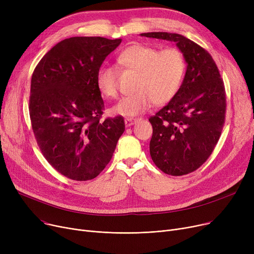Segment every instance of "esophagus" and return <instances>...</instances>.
I'll list each match as a JSON object with an SVG mask.
<instances>
[{
	"mask_svg": "<svg viewBox=\"0 0 254 254\" xmlns=\"http://www.w3.org/2000/svg\"><path fill=\"white\" fill-rule=\"evenodd\" d=\"M139 120V118H131V117H127L125 119V124H126V127H131L132 125H135L137 122Z\"/></svg>",
	"mask_w": 254,
	"mask_h": 254,
	"instance_id": "esophagus-1",
	"label": "esophagus"
}]
</instances>
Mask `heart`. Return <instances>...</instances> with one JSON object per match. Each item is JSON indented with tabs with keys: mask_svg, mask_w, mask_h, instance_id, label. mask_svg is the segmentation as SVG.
Listing matches in <instances>:
<instances>
[{
	"mask_svg": "<svg viewBox=\"0 0 254 254\" xmlns=\"http://www.w3.org/2000/svg\"><path fill=\"white\" fill-rule=\"evenodd\" d=\"M117 64L123 69L137 72L131 95L120 100L112 113L134 117L147 111L152 104L163 105L176 96L182 84L186 62L176 47L159 50L145 44H134L119 53ZM119 72L116 66L102 64L96 77V84L102 96L116 98Z\"/></svg>",
	"mask_w": 254,
	"mask_h": 254,
	"instance_id": "b5f03b06",
	"label": "heart"
}]
</instances>
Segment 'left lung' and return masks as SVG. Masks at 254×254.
<instances>
[{"label":"left lung","mask_w":254,"mask_h":254,"mask_svg":"<svg viewBox=\"0 0 254 254\" xmlns=\"http://www.w3.org/2000/svg\"><path fill=\"white\" fill-rule=\"evenodd\" d=\"M141 36L175 42L188 64L176 96L149 118L153 163L168 175H186L207 161L219 140L226 110L224 84L210 53L191 40L166 32Z\"/></svg>","instance_id":"8db88e82"}]
</instances>
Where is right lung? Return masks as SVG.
Returning <instances> with one entry per match:
<instances>
[{"label":"right lung","instance_id":"add662e5","mask_svg":"<svg viewBox=\"0 0 254 254\" xmlns=\"http://www.w3.org/2000/svg\"><path fill=\"white\" fill-rule=\"evenodd\" d=\"M122 39L72 37L39 62L31 81L30 117L47 162L76 181L96 178L125 131L123 116L101 120L104 101L97 72Z\"/></svg>","mask_w":254,"mask_h":254}]
</instances>
